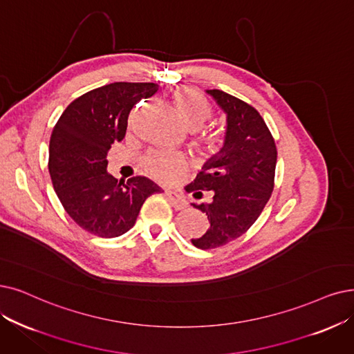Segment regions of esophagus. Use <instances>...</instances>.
<instances>
[{"instance_id": "34e87169", "label": "esophagus", "mask_w": 354, "mask_h": 354, "mask_svg": "<svg viewBox=\"0 0 354 354\" xmlns=\"http://www.w3.org/2000/svg\"><path fill=\"white\" fill-rule=\"evenodd\" d=\"M165 196L168 197V201L171 202V205L176 207V209H185L187 206V202L185 197H183L176 190H165Z\"/></svg>"}]
</instances>
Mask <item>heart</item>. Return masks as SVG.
Wrapping results in <instances>:
<instances>
[{"mask_svg": "<svg viewBox=\"0 0 354 354\" xmlns=\"http://www.w3.org/2000/svg\"><path fill=\"white\" fill-rule=\"evenodd\" d=\"M173 100L180 119L190 129L201 128L212 116V106L202 94L194 90L178 88L173 94ZM199 142L205 149L214 151L219 145V138L215 133L205 131L199 136ZM145 165L153 177L161 180H171L176 174L185 169V160L177 153L151 152L145 160Z\"/></svg>", "mask_w": 354, "mask_h": 354, "instance_id": "obj_1", "label": "heart"}]
</instances>
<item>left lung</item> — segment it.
Returning a JSON list of instances; mask_svg holds the SVG:
<instances>
[{
    "mask_svg": "<svg viewBox=\"0 0 354 354\" xmlns=\"http://www.w3.org/2000/svg\"><path fill=\"white\" fill-rule=\"evenodd\" d=\"M226 115L225 144L197 174L186 192L210 201L194 205L209 219L202 236L192 238L201 250L226 245L245 234L261 215L274 189L277 149L260 113L221 90H206Z\"/></svg>",
    "mask_w": 354,
    "mask_h": 354,
    "instance_id": "8db88e82",
    "label": "left lung"
}]
</instances>
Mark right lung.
<instances>
[{
  "label": "right lung",
  "instance_id": "obj_1",
  "mask_svg": "<svg viewBox=\"0 0 354 354\" xmlns=\"http://www.w3.org/2000/svg\"><path fill=\"white\" fill-rule=\"evenodd\" d=\"M158 84L113 82L75 98L56 122L49 142L53 189L77 225L102 238L128 232L144 202L161 189L147 177L128 181L107 173V153L124 138L131 110Z\"/></svg>",
  "mask_w": 354,
  "mask_h": 354
}]
</instances>
